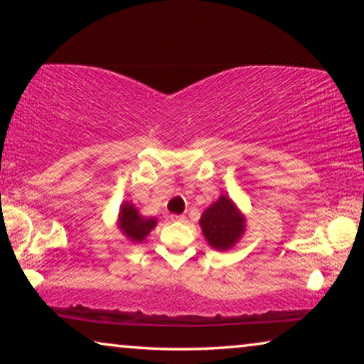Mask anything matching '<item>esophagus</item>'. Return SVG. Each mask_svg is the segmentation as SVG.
Listing matches in <instances>:
<instances>
[{
    "mask_svg": "<svg viewBox=\"0 0 364 364\" xmlns=\"http://www.w3.org/2000/svg\"><path fill=\"white\" fill-rule=\"evenodd\" d=\"M171 220H173V221H186V217H184V215H171Z\"/></svg>",
    "mask_w": 364,
    "mask_h": 364,
    "instance_id": "1",
    "label": "esophagus"
}]
</instances>
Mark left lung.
I'll list each match as a JSON object with an SVG mask.
<instances>
[{"label": "left lung", "mask_w": 364, "mask_h": 364, "mask_svg": "<svg viewBox=\"0 0 364 364\" xmlns=\"http://www.w3.org/2000/svg\"><path fill=\"white\" fill-rule=\"evenodd\" d=\"M199 225L207 242L215 250H228L242 237L245 217L230 197L221 194L218 200L202 213Z\"/></svg>", "instance_id": "1"}]
</instances>
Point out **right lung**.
Masks as SVG:
<instances>
[{
  "label": "right lung",
  "instance_id": "1",
  "mask_svg": "<svg viewBox=\"0 0 364 364\" xmlns=\"http://www.w3.org/2000/svg\"><path fill=\"white\" fill-rule=\"evenodd\" d=\"M157 225V218L143 217L138 208L132 202H123L119 212V228L120 231L133 242H143Z\"/></svg>",
  "mask_w": 364,
  "mask_h": 364
}]
</instances>
